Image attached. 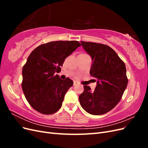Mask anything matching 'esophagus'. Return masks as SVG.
Here are the masks:
<instances>
[{
  "mask_svg": "<svg viewBox=\"0 0 148 148\" xmlns=\"http://www.w3.org/2000/svg\"><path fill=\"white\" fill-rule=\"evenodd\" d=\"M78 82H76V81H74L73 82V85H74V86H75V85H77V84H78Z\"/></svg>",
  "mask_w": 148,
  "mask_h": 148,
  "instance_id": "obj_1",
  "label": "esophagus"
}]
</instances>
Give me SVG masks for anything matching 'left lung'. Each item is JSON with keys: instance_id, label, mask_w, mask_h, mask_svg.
<instances>
[{"instance_id": "left-lung-1", "label": "left lung", "mask_w": 148, "mask_h": 148, "mask_svg": "<svg viewBox=\"0 0 148 148\" xmlns=\"http://www.w3.org/2000/svg\"><path fill=\"white\" fill-rule=\"evenodd\" d=\"M81 43L92 58L89 73L97 80V86L92 91L90 87L84 85V91L79 96L80 104L89 114H104L122 99L128 84L126 66L110 47L92 42Z\"/></svg>"}]
</instances>
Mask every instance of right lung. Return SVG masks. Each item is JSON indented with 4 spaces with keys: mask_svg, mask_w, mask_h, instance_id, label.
<instances>
[{
    "mask_svg": "<svg viewBox=\"0 0 148 148\" xmlns=\"http://www.w3.org/2000/svg\"><path fill=\"white\" fill-rule=\"evenodd\" d=\"M81 44L77 41H58L39 46L30 53L22 70L21 87L30 106L42 114L56 113L73 82L56 75L65 59Z\"/></svg>",
    "mask_w": 148,
    "mask_h": 148,
    "instance_id": "obj_1",
    "label": "right lung"
}]
</instances>
